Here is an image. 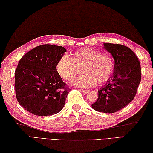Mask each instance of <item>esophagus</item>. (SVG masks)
<instances>
[{
  "mask_svg": "<svg viewBox=\"0 0 153 153\" xmlns=\"http://www.w3.org/2000/svg\"><path fill=\"white\" fill-rule=\"evenodd\" d=\"M82 91L83 93H85V94H86V93H87L89 92V91L86 90V89H82Z\"/></svg>",
  "mask_w": 153,
  "mask_h": 153,
  "instance_id": "1",
  "label": "esophagus"
}]
</instances>
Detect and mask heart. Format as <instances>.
I'll list each match as a JSON object with an SVG mask.
<instances>
[{
  "instance_id": "heart-1",
  "label": "heart",
  "mask_w": 153,
  "mask_h": 153,
  "mask_svg": "<svg viewBox=\"0 0 153 153\" xmlns=\"http://www.w3.org/2000/svg\"><path fill=\"white\" fill-rule=\"evenodd\" d=\"M83 67L84 75L75 77L71 84L79 88H92L97 82H104L112 74L114 64L113 58L108 54L102 53L99 50L83 48L77 50L70 58L64 55L56 64L58 74L65 79H71L76 76L79 67Z\"/></svg>"
}]
</instances>
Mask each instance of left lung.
<instances>
[{"instance_id":"8db88e82","label":"left lung","mask_w":153,"mask_h":153,"mask_svg":"<svg viewBox=\"0 0 153 153\" xmlns=\"http://www.w3.org/2000/svg\"><path fill=\"white\" fill-rule=\"evenodd\" d=\"M104 47L115 60L113 74L98 90V98L91 106L98 112L113 113L124 108L135 97L141 81V66L128 47L104 43Z\"/></svg>"}]
</instances>
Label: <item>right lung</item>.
Segmentation results:
<instances>
[{
    "label": "right lung",
    "instance_id": "obj_1",
    "mask_svg": "<svg viewBox=\"0 0 153 153\" xmlns=\"http://www.w3.org/2000/svg\"><path fill=\"white\" fill-rule=\"evenodd\" d=\"M67 52L62 46L40 45L24 55L15 71V90L20 105L38 116L60 112L71 89L56 70V64Z\"/></svg>",
    "mask_w": 153,
    "mask_h": 153
}]
</instances>
